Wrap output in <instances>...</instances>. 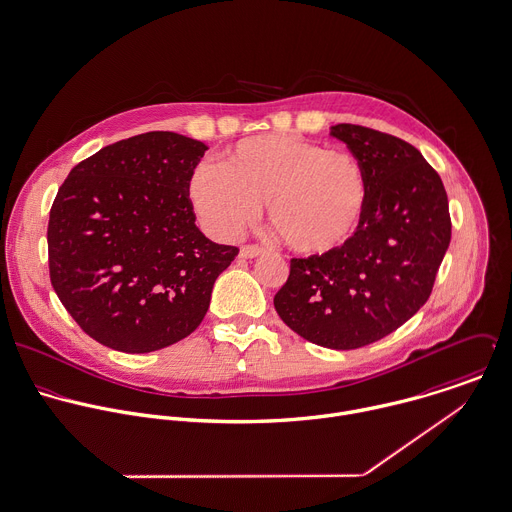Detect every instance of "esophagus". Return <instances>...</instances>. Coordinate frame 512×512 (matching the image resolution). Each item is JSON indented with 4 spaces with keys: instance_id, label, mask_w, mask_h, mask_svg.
Here are the masks:
<instances>
[{
    "instance_id": "1",
    "label": "esophagus",
    "mask_w": 512,
    "mask_h": 512,
    "mask_svg": "<svg viewBox=\"0 0 512 512\" xmlns=\"http://www.w3.org/2000/svg\"><path fill=\"white\" fill-rule=\"evenodd\" d=\"M263 251H265V249H263V247H259V245H241V249H239V253H241V257H243V259L259 257Z\"/></svg>"
}]
</instances>
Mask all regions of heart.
<instances>
[{"label":"heart","instance_id":"obj_1","mask_svg":"<svg viewBox=\"0 0 512 512\" xmlns=\"http://www.w3.org/2000/svg\"><path fill=\"white\" fill-rule=\"evenodd\" d=\"M188 198L205 225L223 237L239 235L267 204L269 225L287 247L324 255L354 235L368 184L360 160L348 150L263 134L241 140L219 168L198 166Z\"/></svg>","mask_w":512,"mask_h":512}]
</instances>
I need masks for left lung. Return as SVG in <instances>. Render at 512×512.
I'll return each mask as SVG.
<instances>
[{
	"label": "left lung",
	"mask_w": 512,
	"mask_h": 512,
	"mask_svg": "<svg viewBox=\"0 0 512 512\" xmlns=\"http://www.w3.org/2000/svg\"><path fill=\"white\" fill-rule=\"evenodd\" d=\"M330 134L364 168V215L338 249L291 259L273 303L308 342L354 350L388 336L427 303L451 217L439 174L409 142L358 124H336Z\"/></svg>",
	"instance_id": "left-lung-1"
}]
</instances>
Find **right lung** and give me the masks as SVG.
Segmentation results:
<instances>
[{
    "instance_id": "add662e5",
    "label": "right lung",
    "mask_w": 512,
    "mask_h": 512,
    "mask_svg": "<svg viewBox=\"0 0 512 512\" xmlns=\"http://www.w3.org/2000/svg\"><path fill=\"white\" fill-rule=\"evenodd\" d=\"M204 142L146 132L79 162L51 205V285L97 342L144 354L192 334L239 253L196 227L188 182Z\"/></svg>"
}]
</instances>
